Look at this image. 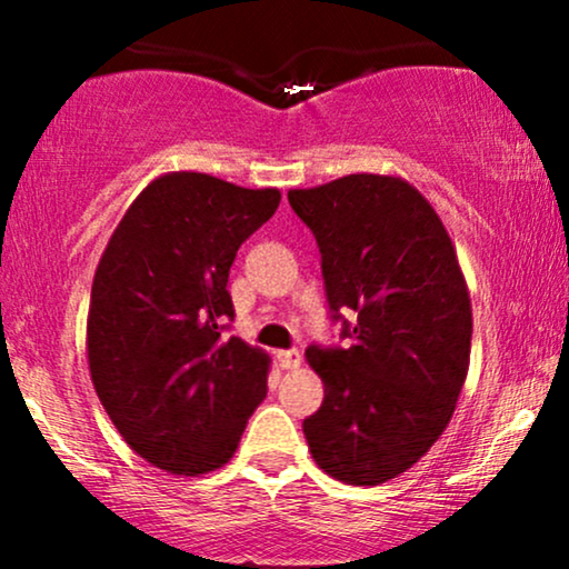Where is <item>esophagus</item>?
Instances as JSON below:
<instances>
[{
	"label": "esophagus",
	"mask_w": 569,
	"mask_h": 569,
	"mask_svg": "<svg viewBox=\"0 0 569 569\" xmlns=\"http://www.w3.org/2000/svg\"><path fill=\"white\" fill-rule=\"evenodd\" d=\"M278 361L283 369H299L302 367V352L299 350H280Z\"/></svg>",
	"instance_id": "1"
}]
</instances>
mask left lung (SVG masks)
Listing matches in <instances>:
<instances>
[{
  "label": "left lung",
  "mask_w": 569,
  "mask_h": 569,
  "mask_svg": "<svg viewBox=\"0 0 569 569\" xmlns=\"http://www.w3.org/2000/svg\"><path fill=\"white\" fill-rule=\"evenodd\" d=\"M316 234L331 310H352L345 350L307 348L323 407L305 420L318 468L356 487L409 471L452 420L471 363L473 312L447 227L393 173L289 189Z\"/></svg>",
  "instance_id": "1"
}]
</instances>
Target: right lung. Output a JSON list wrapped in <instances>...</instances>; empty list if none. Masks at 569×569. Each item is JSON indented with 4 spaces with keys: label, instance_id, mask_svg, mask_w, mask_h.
Wrapping results in <instances>:
<instances>
[{
    "label": "right lung",
    "instance_id": "right-lung-1",
    "mask_svg": "<svg viewBox=\"0 0 569 569\" xmlns=\"http://www.w3.org/2000/svg\"><path fill=\"white\" fill-rule=\"evenodd\" d=\"M280 189L198 171L149 181L98 259L90 380L136 455L173 476L227 466L267 396L270 356L221 337L234 253L276 213Z\"/></svg>",
    "mask_w": 569,
    "mask_h": 569
}]
</instances>
